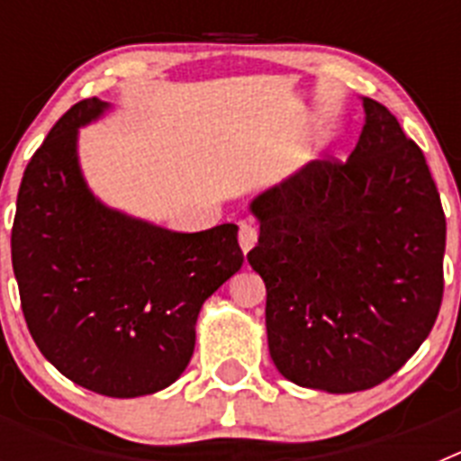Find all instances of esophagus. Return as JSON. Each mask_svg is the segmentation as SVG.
Returning a JSON list of instances; mask_svg holds the SVG:
<instances>
[{"label":"esophagus","instance_id":"34e87169","mask_svg":"<svg viewBox=\"0 0 461 461\" xmlns=\"http://www.w3.org/2000/svg\"><path fill=\"white\" fill-rule=\"evenodd\" d=\"M240 249H242V254H249L251 249L256 247V242H258V230H256V226H251V223H240Z\"/></svg>","mask_w":461,"mask_h":461}]
</instances>
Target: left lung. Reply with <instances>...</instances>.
<instances>
[{
    "mask_svg": "<svg viewBox=\"0 0 461 461\" xmlns=\"http://www.w3.org/2000/svg\"><path fill=\"white\" fill-rule=\"evenodd\" d=\"M365 126L344 164L309 161L249 203L247 254L266 281L279 374L332 394L393 376L434 328L446 217L425 154L397 117L362 96Z\"/></svg>",
    "mask_w": 461,
    "mask_h": 461,
    "instance_id": "1",
    "label": "left lung"
}]
</instances>
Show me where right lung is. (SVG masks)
Listing matches in <instances>:
<instances>
[{
  "mask_svg": "<svg viewBox=\"0 0 461 461\" xmlns=\"http://www.w3.org/2000/svg\"><path fill=\"white\" fill-rule=\"evenodd\" d=\"M110 108L80 101L36 149L18 191L11 258L46 360L92 393L131 399L182 376L203 303L244 256L235 223L175 233L94 195L78 136Z\"/></svg>",
  "mask_w": 461,
  "mask_h": 461,
  "instance_id": "add662e5",
  "label": "right lung"
}]
</instances>
